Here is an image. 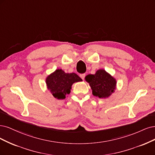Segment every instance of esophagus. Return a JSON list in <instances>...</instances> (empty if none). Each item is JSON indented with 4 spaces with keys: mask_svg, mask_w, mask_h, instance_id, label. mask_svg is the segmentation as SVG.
I'll return each instance as SVG.
<instances>
[{
    "mask_svg": "<svg viewBox=\"0 0 155 155\" xmlns=\"http://www.w3.org/2000/svg\"><path fill=\"white\" fill-rule=\"evenodd\" d=\"M80 77H81V78L82 80H84V78H85V77H86V74H85V73L81 74H80Z\"/></svg>",
    "mask_w": 155,
    "mask_h": 155,
    "instance_id": "obj_1",
    "label": "esophagus"
}]
</instances>
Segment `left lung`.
I'll use <instances>...</instances> for the list:
<instances>
[{
    "instance_id": "8db88e82",
    "label": "left lung",
    "mask_w": 155,
    "mask_h": 155,
    "mask_svg": "<svg viewBox=\"0 0 155 155\" xmlns=\"http://www.w3.org/2000/svg\"><path fill=\"white\" fill-rule=\"evenodd\" d=\"M86 80L91 87L93 94L99 98H106L114 92L116 81L104 69H99L94 74H88Z\"/></svg>"
}]
</instances>
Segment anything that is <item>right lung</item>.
<instances>
[{"mask_svg": "<svg viewBox=\"0 0 155 155\" xmlns=\"http://www.w3.org/2000/svg\"><path fill=\"white\" fill-rule=\"evenodd\" d=\"M82 80L76 73H66L62 69H57L46 78L48 89L54 98L64 99L71 92L72 84Z\"/></svg>", "mask_w": 155, "mask_h": 155, "instance_id": "right-lung-1", "label": "right lung"}]
</instances>
